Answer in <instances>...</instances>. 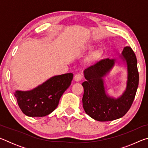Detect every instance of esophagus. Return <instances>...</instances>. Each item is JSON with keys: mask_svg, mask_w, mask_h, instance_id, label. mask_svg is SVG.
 Returning a JSON list of instances; mask_svg holds the SVG:
<instances>
[{"mask_svg": "<svg viewBox=\"0 0 148 148\" xmlns=\"http://www.w3.org/2000/svg\"><path fill=\"white\" fill-rule=\"evenodd\" d=\"M82 78H83V76H82L81 74H77L75 75V76H74V80L76 82H79Z\"/></svg>", "mask_w": 148, "mask_h": 148, "instance_id": "obj_1", "label": "esophagus"}]
</instances>
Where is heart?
<instances>
[{
  "label": "heart",
  "mask_w": 148,
  "mask_h": 148,
  "mask_svg": "<svg viewBox=\"0 0 148 148\" xmlns=\"http://www.w3.org/2000/svg\"><path fill=\"white\" fill-rule=\"evenodd\" d=\"M102 55V53L101 50L97 49L95 50L94 51H92V53L90 54V56L88 57V61L89 62H93L98 60L100 57H101Z\"/></svg>",
  "instance_id": "obj_1"
}]
</instances>
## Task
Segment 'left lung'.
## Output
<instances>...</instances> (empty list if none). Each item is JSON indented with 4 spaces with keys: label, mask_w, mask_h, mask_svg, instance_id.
Returning a JSON list of instances; mask_svg holds the SVG:
<instances>
[{
    "label": "left lung",
    "mask_w": 148,
    "mask_h": 148,
    "mask_svg": "<svg viewBox=\"0 0 148 148\" xmlns=\"http://www.w3.org/2000/svg\"><path fill=\"white\" fill-rule=\"evenodd\" d=\"M121 59L127 62V82L126 89L118 99L106 95L102 79L113 68L116 60L102 59L84 71L86 81L82 84L83 107L86 113L97 121H108L120 118L129 111L134 101L139 74L136 57L131 47H124Z\"/></svg>",
    "instance_id": "obj_1"
}]
</instances>
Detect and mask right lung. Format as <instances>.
Here are the masks:
<instances>
[{
    "label": "right lung",
    "instance_id": "add662e5",
    "mask_svg": "<svg viewBox=\"0 0 148 148\" xmlns=\"http://www.w3.org/2000/svg\"><path fill=\"white\" fill-rule=\"evenodd\" d=\"M73 74L56 76L31 91H16L14 95L20 109L29 117H43L56 109L60 98L71 86Z\"/></svg>",
    "mask_w": 148,
    "mask_h": 148
}]
</instances>
